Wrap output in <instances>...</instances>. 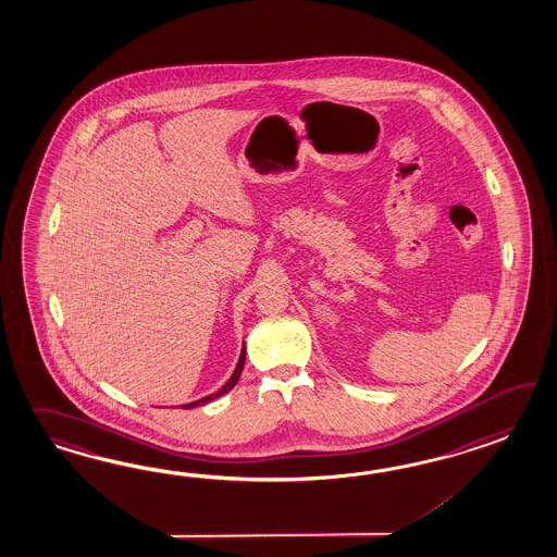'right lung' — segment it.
Instances as JSON below:
<instances>
[{
	"label": "right lung",
	"instance_id": "obj_1",
	"mask_svg": "<svg viewBox=\"0 0 557 557\" xmlns=\"http://www.w3.org/2000/svg\"><path fill=\"white\" fill-rule=\"evenodd\" d=\"M246 359V349L245 345H243V350H240V359L236 362V369H234L233 376L222 385L216 393H212V395H208V397H202V399H198V401L188 403V405H184V409H193V407H198V405H205V403L214 401V399H219L222 395H226L231 388L238 383V379H240V373H243V367H245Z\"/></svg>",
	"mask_w": 557,
	"mask_h": 557
}]
</instances>
